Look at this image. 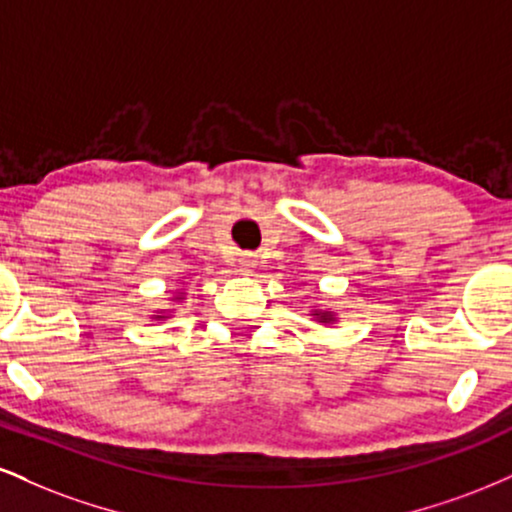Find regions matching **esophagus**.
Returning <instances> with one entry per match:
<instances>
[{
    "instance_id": "obj_1",
    "label": "esophagus",
    "mask_w": 512,
    "mask_h": 512,
    "mask_svg": "<svg viewBox=\"0 0 512 512\" xmlns=\"http://www.w3.org/2000/svg\"><path fill=\"white\" fill-rule=\"evenodd\" d=\"M240 267H243L245 269V272H252V269H255V257H252V255H243V257H240Z\"/></svg>"
}]
</instances>
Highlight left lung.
Returning a JSON list of instances; mask_svg holds the SVG:
<instances>
[{
	"label": "left lung",
	"mask_w": 512,
	"mask_h": 512,
	"mask_svg": "<svg viewBox=\"0 0 512 512\" xmlns=\"http://www.w3.org/2000/svg\"><path fill=\"white\" fill-rule=\"evenodd\" d=\"M322 319H324V322H331V315H326V312H322Z\"/></svg>",
	"instance_id": "obj_1"
}]
</instances>
